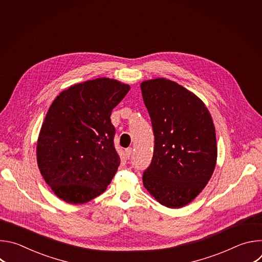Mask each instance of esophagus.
I'll return each instance as SVG.
<instances>
[{
	"instance_id": "esophagus-1",
	"label": "esophagus",
	"mask_w": 262,
	"mask_h": 262,
	"mask_svg": "<svg viewBox=\"0 0 262 262\" xmlns=\"http://www.w3.org/2000/svg\"><path fill=\"white\" fill-rule=\"evenodd\" d=\"M132 154H133V148H127L126 150H125L126 158H127V159H129V158H130V156H132Z\"/></svg>"
}]
</instances>
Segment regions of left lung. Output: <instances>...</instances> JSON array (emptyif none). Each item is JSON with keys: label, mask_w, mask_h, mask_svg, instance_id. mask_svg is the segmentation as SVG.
<instances>
[{"label": "left lung", "mask_w": 262, "mask_h": 262, "mask_svg": "<svg viewBox=\"0 0 262 262\" xmlns=\"http://www.w3.org/2000/svg\"><path fill=\"white\" fill-rule=\"evenodd\" d=\"M141 91L155 134L144 188L162 205L183 207L202 192L215 168L211 115L197 95L165 78L142 82Z\"/></svg>", "instance_id": "obj_1"}]
</instances>
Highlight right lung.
<instances>
[{"label": "right lung", "mask_w": 262, "mask_h": 262, "mask_svg": "<svg viewBox=\"0 0 262 262\" xmlns=\"http://www.w3.org/2000/svg\"><path fill=\"white\" fill-rule=\"evenodd\" d=\"M130 87L98 78L70 86L51 104L37 140L39 171L53 193L70 204L102 194L120 165L113 108Z\"/></svg>", "instance_id": "add662e5"}]
</instances>
